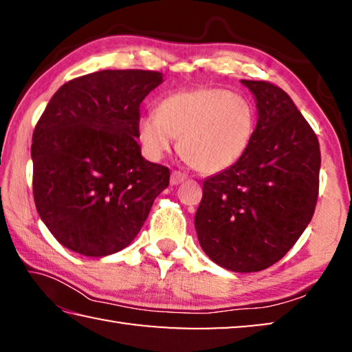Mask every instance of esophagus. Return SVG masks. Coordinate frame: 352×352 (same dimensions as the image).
<instances>
[{"label": "esophagus", "mask_w": 352, "mask_h": 352, "mask_svg": "<svg viewBox=\"0 0 352 352\" xmlns=\"http://www.w3.org/2000/svg\"><path fill=\"white\" fill-rule=\"evenodd\" d=\"M184 180H186V175L182 174L180 170H174L170 174V184H180Z\"/></svg>", "instance_id": "esophagus-1"}]
</instances>
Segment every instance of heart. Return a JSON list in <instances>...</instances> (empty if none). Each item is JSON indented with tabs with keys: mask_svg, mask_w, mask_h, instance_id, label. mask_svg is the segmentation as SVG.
Masks as SVG:
<instances>
[{
	"mask_svg": "<svg viewBox=\"0 0 352 352\" xmlns=\"http://www.w3.org/2000/svg\"><path fill=\"white\" fill-rule=\"evenodd\" d=\"M256 113L252 102L223 88H194L169 94L157 115L141 116L146 151L162 158L178 140L182 157L201 172L217 174L239 162L252 142Z\"/></svg>",
	"mask_w": 352,
	"mask_h": 352,
	"instance_id": "obj_1",
	"label": "heart"
}]
</instances>
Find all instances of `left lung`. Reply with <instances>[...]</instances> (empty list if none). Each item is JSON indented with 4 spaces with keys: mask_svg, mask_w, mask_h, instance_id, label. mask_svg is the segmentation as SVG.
I'll return each instance as SVG.
<instances>
[{
    "mask_svg": "<svg viewBox=\"0 0 352 352\" xmlns=\"http://www.w3.org/2000/svg\"><path fill=\"white\" fill-rule=\"evenodd\" d=\"M242 83L258 107L253 138L239 162L204 182L195 231L216 264L248 273L284 258L311 222L321 155L317 135L283 88Z\"/></svg>",
    "mask_w": 352,
    "mask_h": 352,
    "instance_id": "8db88e82",
    "label": "left lung"
}]
</instances>
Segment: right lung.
Listing matches in <instances>:
<instances>
[{"label":"right lung","instance_id":"obj_1","mask_svg":"<svg viewBox=\"0 0 352 352\" xmlns=\"http://www.w3.org/2000/svg\"><path fill=\"white\" fill-rule=\"evenodd\" d=\"M163 80L146 69H104L58 88L32 135L35 208L63 247L102 258L140 233L168 188L166 166L141 157V102Z\"/></svg>","mask_w":352,"mask_h":352}]
</instances>
